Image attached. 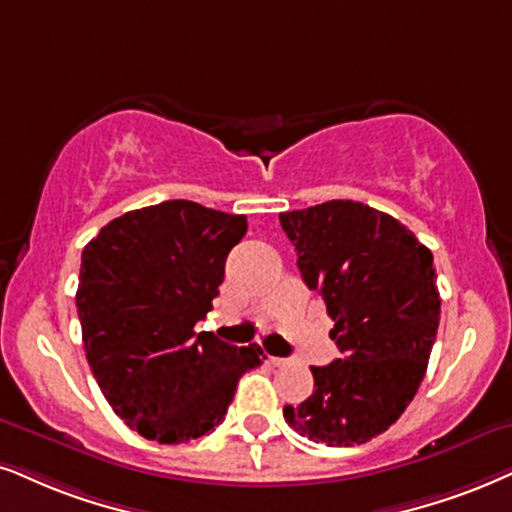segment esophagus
<instances>
[{"label":"esophagus","mask_w":512,"mask_h":512,"mask_svg":"<svg viewBox=\"0 0 512 512\" xmlns=\"http://www.w3.org/2000/svg\"><path fill=\"white\" fill-rule=\"evenodd\" d=\"M269 364L271 366H286L288 359H281V357H269Z\"/></svg>","instance_id":"obj_1"}]
</instances>
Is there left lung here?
<instances>
[{
	"label": "left lung",
	"instance_id": "8db88e82",
	"mask_svg": "<svg viewBox=\"0 0 512 512\" xmlns=\"http://www.w3.org/2000/svg\"><path fill=\"white\" fill-rule=\"evenodd\" d=\"M309 290L335 321L342 359L312 366L314 392L283 418L328 446L371 442L416 397L439 326L432 252L392 215L354 200L281 212Z\"/></svg>",
	"mask_w": 512,
	"mask_h": 512
}]
</instances>
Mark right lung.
<instances>
[{
	"mask_svg": "<svg viewBox=\"0 0 512 512\" xmlns=\"http://www.w3.org/2000/svg\"><path fill=\"white\" fill-rule=\"evenodd\" d=\"M245 215L165 200L108 222L82 250L75 304L89 368L141 437L184 444L215 430L262 347H236L196 323L212 309Z\"/></svg>",
	"mask_w": 512,
	"mask_h": 512,
	"instance_id": "obj_1",
	"label": "right lung"
}]
</instances>
